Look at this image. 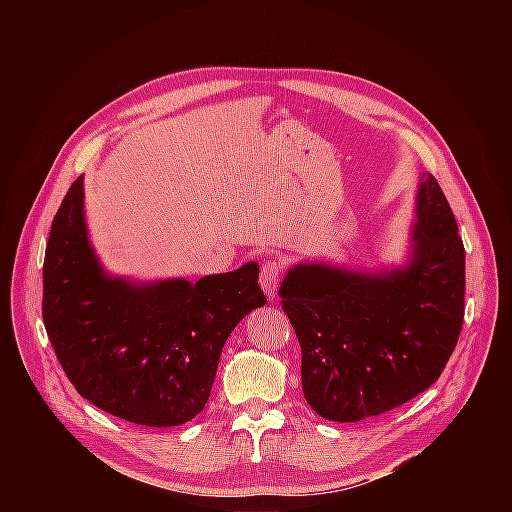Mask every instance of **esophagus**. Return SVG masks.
I'll use <instances>...</instances> for the list:
<instances>
[{"label":"esophagus","instance_id":"1","mask_svg":"<svg viewBox=\"0 0 512 512\" xmlns=\"http://www.w3.org/2000/svg\"><path fill=\"white\" fill-rule=\"evenodd\" d=\"M279 277H281V265H279V261H275V259L265 261V265L261 267V273H259V283H261V289L265 291V296H267L269 300H273L275 294H277Z\"/></svg>","mask_w":512,"mask_h":512}]
</instances>
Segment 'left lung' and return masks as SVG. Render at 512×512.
I'll use <instances>...</instances> for the list:
<instances>
[{
	"label": "left lung",
	"instance_id": "obj_1",
	"mask_svg": "<svg viewBox=\"0 0 512 512\" xmlns=\"http://www.w3.org/2000/svg\"><path fill=\"white\" fill-rule=\"evenodd\" d=\"M466 253L435 178L419 176L407 257L352 269L291 265L281 308L302 346V389L330 421L391 411L440 379L464 322Z\"/></svg>",
	"mask_w": 512,
	"mask_h": 512
}]
</instances>
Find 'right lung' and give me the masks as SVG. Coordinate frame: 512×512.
Segmentation results:
<instances>
[{
	"label": "right lung",
	"instance_id": "obj_1",
	"mask_svg": "<svg viewBox=\"0 0 512 512\" xmlns=\"http://www.w3.org/2000/svg\"><path fill=\"white\" fill-rule=\"evenodd\" d=\"M42 277L44 326L70 383L148 427L182 425L204 409L229 334L267 302L255 261L196 283L111 275L89 239L83 176L54 216Z\"/></svg>",
	"mask_w": 512,
	"mask_h": 512
}]
</instances>
